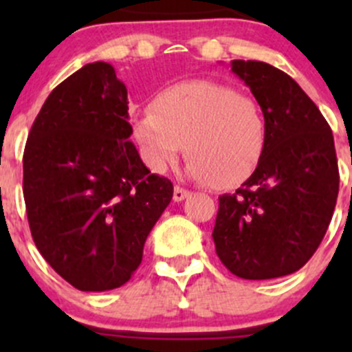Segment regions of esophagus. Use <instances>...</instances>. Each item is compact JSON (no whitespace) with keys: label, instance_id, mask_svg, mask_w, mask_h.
<instances>
[{"label":"esophagus","instance_id":"esophagus-1","mask_svg":"<svg viewBox=\"0 0 352 352\" xmlns=\"http://www.w3.org/2000/svg\"><path fill=\"white\" fill-rule=\"evenodd\" d=\"M189 194L190 192L187 189H182L180 186H175V189H173V201H175V202L184 201L186 197H189Z\"/></svg>","mask_w":352,"mask_h":352}]
</instances>
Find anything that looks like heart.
<instances>
[{
	"label": "heart",
	"mask_w": 352,
	"mask_h": 352,
	"mask_svg": "<svg viewBox=\"0 0 352 352\" xmlns=\"http://www.w3.org/2000/svg\"><path fill=\"white\" fill-rule=\"evenodd\" d=\"M131 127L151 170L165 172L186 148L189 175L216 189L250 179L267 144L261 104L230 85L209 80L182 81L158 91L151 109L138 112Z\"/></svg>",
	"instance_id": "b5f03b06"
}]
</instances>
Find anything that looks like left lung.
Here are the masks:
<instances>
[{
	"instance_id": "1",
	"label": "left lung",
	"mask_w": 352,
	"mask_h": 352,
	"mask_svg": "<svg viewBox=\"0 0 352 352\" xmlns=\"http://www.w3.org/2000/svg\"><path fill=\"white\" fill-rule=\"evenodd\" d=\"M267 120L257 170L235 194L219 196L216 254L242 279H274L303 267L318 248L336 208L339 168L330 126L285 71L232 61Z\"/></svg>"
}]
</instances>
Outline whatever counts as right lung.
<instances>
[{
  "instance_id": "add662e5",
  "label": "right lung",
  "mask_w": 352,
  "mask_h": 352,
  "mask_svg": "<svg viewBox=\"0 0 352 352\" xmlns=\"http://www.w3.org/2000/svg\"><path fill=\"white\" fill-rule=\"evenodd\" d=\"M127 88L109 63L59 83L23 151V197L35 247L80 291L126 285L173 196L129 141Z\"/></svg>"
}]
</instances>
